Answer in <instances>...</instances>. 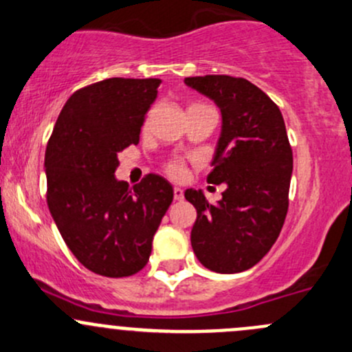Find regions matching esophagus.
<instances>
[{
	"label": "esophagus",
	"instance_id": "esophagus-1",
	"mask_svg": "<svg viewBox=\"0 0 352 352\" xmlns=\"http://www.w3.org/2000/svg\"><path fill=\"white\" fill-rule=\"evenodd\" d=\"M173 197H175V201H182L184 199V190L180 187H175L173 188Z\"/></svg>",
	"mask_w": 352,
	"mask_h": 352
}]
</instances>
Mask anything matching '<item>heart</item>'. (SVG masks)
Returning a JSON list of instances; mask_svg holds the SVG:
<instances>
[{"label": "heart", "mask_w": 352, "mask_h": 352, "mask_svg": "<svg viewBox=\"0 0 352 352\" xmlns=\"http://www.w3.org/2000/svg\"><path fill=\"white\" fill-rule=\"evenodd\" d=\"M168 172H170V175L180 177L184 173V166L180 165L179 162H173V164L168 165Z\"/></svg>", "instance_id": "obj_1"}]
</instances>
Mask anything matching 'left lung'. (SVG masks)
I'll use <instances>...</instances> for the list:
<instances>
[{
    "label": "left lung",
    "mask_w": 352,
    "mask_h": 352,
    "mask_svg": "<svg viewBox=\"0 0 352 352\" xmlns=\"http://www.w3.org/2000/svg\"><path fill=\"white\" fill-rule=\"evenodd\" d=\"M184 82L214 101L223 118L207 175L209 184H226L223 199L212 206L202 190H186L197 210L192 250L210 272H244L268 253L287 216L294 155L283 116L241 77H186Z\"/></svg>",
    "instance_id": "8db88e82"
}]
</instances>
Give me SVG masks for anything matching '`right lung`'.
Wrapping results in <instances>:
<instances>
[{"label":"right lung","mask_w":352,"mask_h":352,"mask_svg":"<svg viewBox=\"0 0 352 352\" xmlns=\"http://www.w3.org/2000/svg\"><path fill=\"white\" fill-rule=\"evenodd\" d=\"M160 79L101 80L67 99L45 151L47 204L74 256L111 278L138 273L173 201V188L150 173L138 186L114 177L118 155L138 145Z\"/></svg>","instance_id":"1"}]
</instances>
